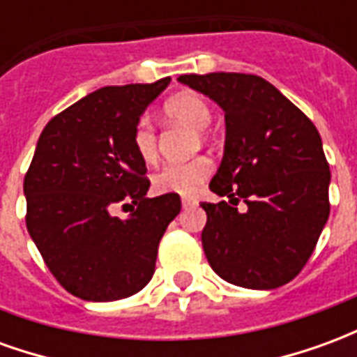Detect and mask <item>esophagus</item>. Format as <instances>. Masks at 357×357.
<instances>
[{
  "instance_id": "34e87169",
  "label": "esophagus",
  "mask_w": 357,
  "mask_h": 357,
  "mask_svg": "<svg viewBox=\"0 0 357 357\" xmlns=\"http://www.w3.org/2000/svg\"><path fill=\"white\" fill-rule=\"evenodd\" d=\"M181 204H183V208H187V206H195V204H197V201H195V199H191V197H183V199H181Z\"/></svg>"
}]
</instances>
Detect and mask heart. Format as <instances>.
Here are the masks:
<instances>
[{"label":"heart","mask_w":357,"mask_h":357,"mask_svg":"<svg viewBox=\"0 0 357 357\" xmlns=\"http://www.w3.org/2000/svg\"><path fill=\"white\" fill-rule=\"evenodd\" d=\"M164 116L178 122L204 137V128L210 124L212 110L206 99L201 95L178 93L164 102ZM133 149L139 155L143 162H155L158 156V141L153 122L149 118H141L133 128ZM210 176V162L206 158H195L189 162L166 164L153 176V189L156 193H174V195H193L204 179Z\"/></svg>","instance_id":"b5f03b06"}]
</instances>
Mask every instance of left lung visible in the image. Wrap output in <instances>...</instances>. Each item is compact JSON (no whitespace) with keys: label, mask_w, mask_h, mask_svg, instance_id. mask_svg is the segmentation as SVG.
I'll use <instances>...</instances> for the list:
<instances>
[{"label":"left lung","mask_w":357,"mask_h":357,"mask_svg":"<svg viewBox=\"0 0 357 357\" xmlns=\"http://www.w3.org/2000/svg\"><path fill=\"white\" fill-rule=\"evenodd\" d=\"M178 80L225 112L224 158L210 191L229 202L201 204L208 264L245 289L287 284L306 266L329 218L331 172L319 132L255 74H183ZM241 198L245 213L236 210Z\"/></svg>","instance_id":"obj_1"}]
</instances>
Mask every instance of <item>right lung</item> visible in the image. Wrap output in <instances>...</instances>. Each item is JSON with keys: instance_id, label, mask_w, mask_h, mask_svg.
<instances>
[{"instance_id": "1", "label": "right lung", "mask_w": 357, "mask_h": 357, "mask_svg": "<svg viewBox=\"0 0 357 357\" xmlns=\"http://www.w3.org/2000/svg\"><path fill=\"white\" fill-rule=\"evenodd\" d=\"M170 78L107 86L51 118L26 176V227L59 283L89 302L139 292L155 273L158 243L181 210L179 195L147 199V168L133 128ZM124 202L130 216H112Z\"/></svg>"}]
</instances>
